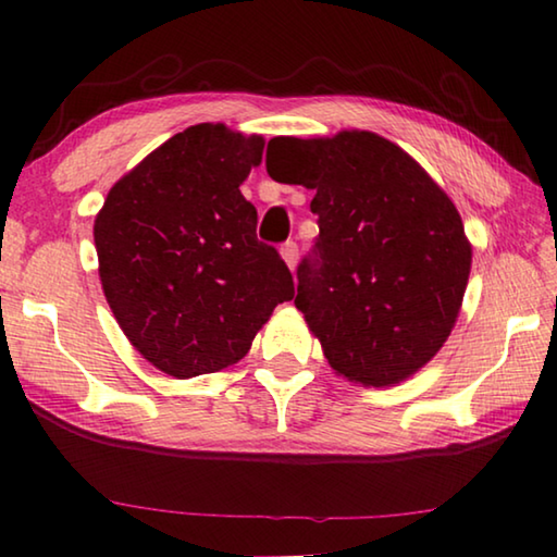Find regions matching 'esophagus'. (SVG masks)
I'll return each instance as SVG.
<instances>
[{
    "instance_id": "esophagus-1",
    "label": "esophagus",
    "mask_w": 557,
    "mask_h": 557,
    "mask_svg": "<svg viewBox=\"0 0 557 557\" xmlns=\"http://www.w3.org/2000/svg\"><path fill=\"white\" fill-rule=\"evenodd\" d=\"M280 252H282V260L287 262V268L295 270V268H297V260H299L297 243H295V240H287V243L280 248Z\"/></svg>"
}]
</instances>
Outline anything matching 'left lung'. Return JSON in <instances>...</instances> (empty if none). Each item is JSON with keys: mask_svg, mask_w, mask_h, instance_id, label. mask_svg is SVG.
Segmentation results:
<instances>
[{"mask_svg": "<svg viewBox=\"0 0 557 557\" xmlns=\"http://www.w3.org/2000/svg\"><path fill=\"white\" fill-rule=\"evenodd\" d=\"M270 145L268 174L314 191L319 238L297 268L295 305L329 366L373 388L410 379L447 342L467 289L471 245L455 203L373 132Z\"/></svg>", "mask_w": 557, "mask_h": 557, "instance_id": "8db88e82", "label": "left lung"}]
</instances>
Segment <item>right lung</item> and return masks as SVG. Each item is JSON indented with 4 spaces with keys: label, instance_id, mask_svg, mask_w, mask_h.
Returning <instances> with one entry per match:
<instances>
[{
    "label": "right lung",
    "instance_id": "right-lung-1",
    "mask_svg": "<svg viewBox=\"0 0 557 557\" xmlns=\"http://www.w3.org/2000/svg\"><path fill=\"white\" fill-rule=\"evenodd\" d=\"M265 139L201 122L110 188L92 235L106 299L129 344L174 379L238 363L272 309L295 297L240 194Z\"/></svg>",
    "mask_w": 557,
    "mask_h": 557
}]
</instances>
